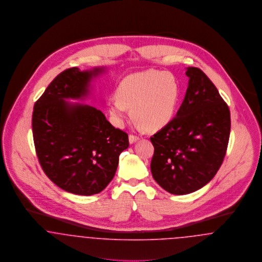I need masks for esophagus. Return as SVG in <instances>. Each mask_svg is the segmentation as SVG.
I'll return each mask as SVG.
<instances>
[{
  "mask_svg": "<svg viewBox=\"0 0 262 262\" xmlns=\"http://www.w3.org/2000/svg\"><path fill=\"white\" fill-rule=\"evenodd\" d=\"M138 140H139V137L138 136H135V135H129V143L130 144H133V143H135V142H137Z\"/></svg>",
  "mask_w": 262,
  "mask_h": 262,
  "instance_id": "34e87169",
  "label": "esophagus"
}]
</instances>
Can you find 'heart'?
Instances as JSON below:
<instances>
[{
  "label": "heart",
  "instance_id": "1",
  "mask_svg": "<svg viewBox=\"0 0 262 262\" xmlns=\"http://www.w3.org/2000/svg\"><path fill=\"white\" fill-rule=\"evenodd\" d=\"M116 96L108 101L110 112L116 124L124 123L129 116V107L140 124L156 130L173 117L179 102V84L168 72L148 70L123 79Z\"/></svg>",
  "mask_w": 262,
  "mask_h": 262
}]
</instances>
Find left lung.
I'll use <instances>...</instances> for the list:
<instances>
[{
	"instance_id": "8db88e82",
	"label": "left lung",
	"mask_w": 262,
	"mask_h": 262,
	"mask_svg": "<svg viewBox=\"0 0 262 262\" xmlns=\"http://www.w3.org/2000/svg\"><path fill=\"white\" fill-rule=\"evenodd\" d=\"M188 88L177 116L151 137L154 179L167 192H194L215 177L228 148L231 116L206 75L188 67Z\"/></svg>"
}]
</instances>
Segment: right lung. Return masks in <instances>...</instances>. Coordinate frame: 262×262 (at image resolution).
I'll return each instance as SVG.
<instances>
[{"label":"right lung","instance_id":"1","mask_svg":"<svg viewBox=\"0 0 262 262\" xmlns=\"http://www.w3.org/2000/svg\"><path fill=\"white\" fill-rule=\"evenodd\" d=\"M103 68L60 73L35 102L32 134L43 171L57 186L77 195L101 192L117 169L119 155L129 146L127 133L113 127L104 114L83 98L91 80Z\"/></svg>","mask_w":262,"mask_h":262}]
</instances>
